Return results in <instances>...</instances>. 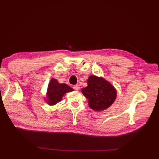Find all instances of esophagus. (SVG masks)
<instances>
[{"label":"esophagus","instance_id":"1","mask_svg":"<svg viewBox=\"0 0 159 159\" xmlns=\"http://www.w3.org/2000/svg\"><path fill=\"white\" fill-rule=\"evenodd\" d=\"M73 88L75 91H78V90H80V85H75L73 86Z\"/></svg>","mask_w":159,"mask_h":159}]
</instances>
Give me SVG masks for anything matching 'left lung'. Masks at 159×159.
<instances>
[{
  "mask_svg": "<svg viewBox=\"0 0 159 159\" xmlns=\"http://www.w3.org/2000/svg\"><path fill=\"white\" fill-rule=\"evenodd\" d=\"M81 92L88 99L91 109L103 111L112 105L116 98L117 92L113 86L102 78L91 75L88 80V86Z\"/></svg>",
  "mask_w": 159,
  "mask_h": 159,
  "instance_id": "left-lung-1",
  "label": "left lung"
}]
</instances>
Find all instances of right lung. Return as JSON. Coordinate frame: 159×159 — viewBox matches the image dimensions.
<instances>
[{"label": "right lung", "instance_id": "1", "mask_svg": "<svg viewBox=\"0 0 159 159\" xmlns=\"http://www.w3.org/2000/svg\"><path fill=\"white\" fill-rule=\"evenodd\" d=\"M74 89L66 84H59L57 81L52 78L48 87L47 98H48V103L54 105L61 102L64 95Z\"/></svg>", "mask_w": 159, "mask_h": 159}]
</instances>
